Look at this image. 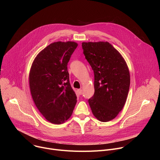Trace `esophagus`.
<instances>
[{"label":"esophagus","instance_id":"esophagus-1","mask_svg":"<svg viewBox=\"0 0 160 160\" xmlns=\"http://www.w3.org/2000/svg\"><path fill=\"white\" fill-rule=\"evenodd\" d=\"M77 92L79 95H82V89H78L77 90Z\"/></svg>","mask_w":160,"mask_h":160}]
</instances>
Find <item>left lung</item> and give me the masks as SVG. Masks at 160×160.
<instances>
[{
	"mask_svg": "<svg viewBox=\"0 0 160 160\" xmlns=\"http://www.w3.org/2000/svg\"><path fill=\"white\" fill-rule=\"evenodd\" d=\"M85 59L94 74V94L88 99L101 122L115 118L123 109L130 87L128 66L119 52L106 42H83Z\"/></svg>",
	"mask_w": 160,
	"mask_h": 160,
	"instance_id": "left-lung-1",
	"label": "left lung"
}]
</instances>
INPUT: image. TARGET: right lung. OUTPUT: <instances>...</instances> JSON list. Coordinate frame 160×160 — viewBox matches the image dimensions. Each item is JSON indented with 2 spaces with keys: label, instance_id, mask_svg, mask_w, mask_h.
Wrapping results in <instances>:
<instances>
[{
  "label": "right lung",
  "instance_id": "1",
  "mask_svg": "<svg viewBox=\"0 0 160 160\" xmlns=\"http://www.w3.org/2000/svg\"><path fill=\"white\" fill-rule=\"evenodd\" d=\"M77 46L74 42L51 43L37 55L31 68L29 82L33 100L52 123L61 124L69 118L77 101L67 66Z\"/></svg>",
  "mask_w": 160,
  "mask_h": 160
}]
</instances>
